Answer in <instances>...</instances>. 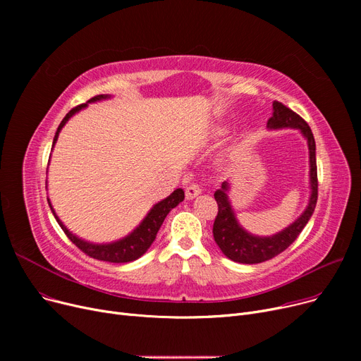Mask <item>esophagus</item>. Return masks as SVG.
I'll list each match as a JSON object with an SVG mask.
<instances>
[{
    "label": "esophagus",
    "instance_id": "obj_1",
    "mask_svg": "<svg viewBox=\"0 0 361 361\" xmlns=\"http://www.w3.org/2000/svg\"><path fill=\"white\" fill-rule=\"evenodd\" d=\"M200 193H202V188L199 184H190L188 187H185V197L188 200L197 197Z\"/></svg>",
    "mask_w": 361,
    "mask_h": 361
}]
</instances>
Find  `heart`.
<instances>
[{"label":"heart","instance_id":"1","mask_svg":"<svg viewBox=\"0 0 361 361\" xmlns=\"http://www.w3.org/2000/svg\"><path fill=\"white\" fill-rule=\"evenodd\" d=\"M224 135H225V128H222V127L215 128V130H214V133H212V136H214V137H216V139H218V137H221V136H224Z\"/></svg>","mask_w":361,"mask_h":361}]
</instances>
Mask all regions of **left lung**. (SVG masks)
<instances>
[{
	"label": "left lung",
	"mask_w": 361,
	"mask_h": 361,
	"mask_svg": "<svg viewBox=\"0 0 361 361\" xmlns=\"http://www.w3.org/2000/svg\"><path fill=\"white\" fill-rule=\"evenodd\" d=\"M272 117L268 120L269 130H281V128H295L301 133V136L306 139L309 147V184H310V197L307 202L306 209L302 214L282 231L262 237L255 235L244 230L240 225L233 204L228 197V192L231 184L224 181L221 188L215 192V200L218 203V215L214 222V238L218 244L221 252L234 262L238 263H260L269 260L276 255L282 253L293 244V241L300 235L305 228L309 219L312 218L316 202H317V168H316V143L313 133L309 124L302 120L298 114L287 108L283 104L275 101L272 104Z\"/></svg>",
	"instance_id": "left-lung-1"
}]
</instances>
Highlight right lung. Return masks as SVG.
<instances>
[{
	"mask_svg": "<svg viewBox=\"0 0 361 361\" xmlns=\"http://www.w3.org/2000/svg\"><path fill=\"white\" fill-rule=\"evenodd\" d=\"M109 98H112L111 94H98V97L89 99L86 104H82L79 106L73 108L63 118L59 128H56L54 142H52V149H54L56 140H59V136H60L63 127L67 124V121L74 116V114L80 112L89 104L105 101ZM183 200H184V190L183 188H177V190H174L168 197L162 199L161 202L152 206L150 211L142 219V222L130 234H127L126 237H123L117 241H111V243H92V241H86L75 234H73L63 224V221L59 218V215L55 214L49 197H48V204L51 207L52 215L55 216L56 222H59V225L61 226V230L66 233V235L71 240V243L78 245V247L82 252H85L87 256L93 257V259H98V260H104V262H111V263H127V262H133V260L139 259L140 256H143L147 252L152 243L155 241L157 234L161 228L164 219L166 218V215L171 212V209H174V207L178 206Z\"/></svg>",
	"mask_w": 361,
	"mask_h": 361,
	"instance_id": "right-lung-1",
	"label": "right lung"
}]
</instances>
